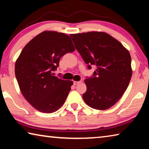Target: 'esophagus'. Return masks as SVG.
I'll return each instance as SVG.
<instances>
[{
    "label": "esophagus",
    "instance_id": "34e87169",
    "mask_svg": "<svg viewBox=\"0 0 149 149\" xmlns=\"http://www.w3.org/2000/svg\"><path fill=\"white\" fill-rule=\"evenodd\" d=\"M81 82H82L81 81H74V85H78V84H81Z\"/></svg>",
    "mask_w": 149,
    "mask_h": 149
}]
</instances>
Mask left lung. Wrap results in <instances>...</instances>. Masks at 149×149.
<instances>
[{
	"instance_id": "obj_1",
	"label": "left lung",
	"mask_w": 149,
	"mask_h": 149,
	"mask_svg": "<svg viewBox=\"0 0 149 149\" xmlns=\"http://www.w3.org/2000/svg\"><path fill=\"white\" fill-rule=\"evenodd\" d=\"M70 37L88 69L97 66L92 76L85 79L87 91L83 99L94 109H108L122 97L132 78L129 51L104 32L71 34Z\"/></svg>"
}]
</instances>
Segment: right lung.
<instances>
[{
	"instance_id": "add662e5",
	"label": "right lung",
	"mask_w": 149,
	"mask_h": 149,
	"mask_svg": "<svg viewBox=\"0 0 149 149\" xmlns=\"http://www.w3.org/2000/svg\"><path fill=\"white\" fill-rule=\"evenodd\" d=\"M75 50L68 35L45 31L31 40L22 50L15 64V75L20 91L33 108L52 113L65 102L72 81L54 76L63 55Z\"/></svg>"
}]
</instances>
